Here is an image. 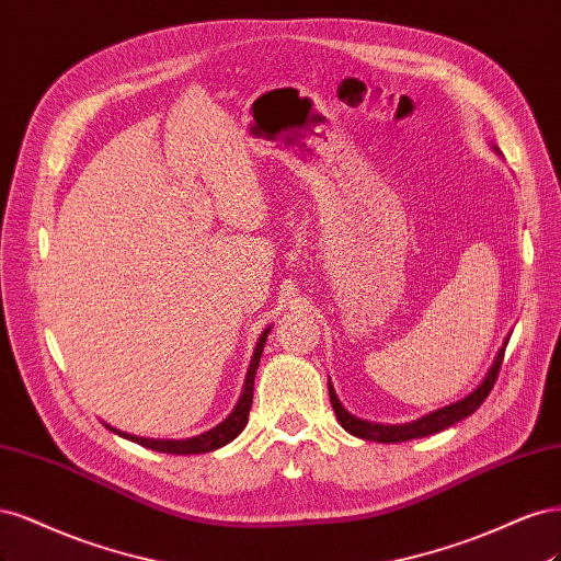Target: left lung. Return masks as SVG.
I'll return each instance as SVG.
<instances>
[{
    "label": "left lung",
    "mask_w": 561,
    "mask_h": 561,
    "mask_svg": "<svg viewBox=\"0 0 561 561\" xmlns=\"http://www.w3.org/2000/svg\"><path fill=\"white\" fill-rule=\"evenodd\" d=\"M508 340L511 337H505L503 347L499 350L490 373L484 375V379L478 385V389H473L471 393L466 396V399H461L457 403L445 405L440 410H433V412L424 414V417L408 422V424H377V422L358 420V417H354L352 412L342 408V403L337 401V396H335V391L329 382V396H331V405L335 410V417L342 424V428L350 431L352 436L364 438V440H373V443H405V440H412V438H424V436H431V433L445 431L447 426L466 420L468 414H473L482 405L486 396H490V391L496 382V377H499V370H501V364H503V352H505V345H508Z\"/></svg>",
    "instance_id": "8db88e82"
}]
</instances>
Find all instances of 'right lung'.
I'll return each instance as SVG.
<instances>
[{"instance_id":"1","label":"right lung","mask_w":561,"mask_h":561,"mask_svg":"<svg viewBox=\"0 0 561 561\" xmlns=\"http://www.w3.org/2000/svg\"><path fill=\"white\" fill-rule=\"evenodd\" d=\"M267 333H270V329H265L261 333L259 342H256L254 356H251V364H249V370H247V377H244V387H242V393H240V401L234 403L232 412L228 414V417L219 426H214V428L201 433V436L186 438V440L141 438V436H133V433H123V431H118V428H114L110 424H104V426L110 428V431H114V433H118V436L141 445V447L162 451V455H205V451H211V449H219V447L228 445L230 440L238 438L240 433H242V428L247 426L251 401H254V377H256V368H259V360H261V354H263V347H265Z\"/></svg>"}]
</instances>
